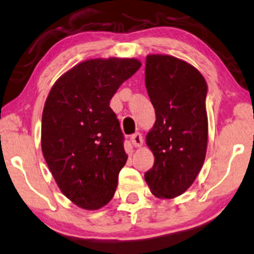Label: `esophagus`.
Segmentation results:
<instances>
[{
  "mask_svg": "<svg viewBox=\"0 0 254 254\" xmlns=\"http://www.w3.org/2000/svg\"><path fill=\"white\" fill-rule=\"evenodd\" d=\"M130 140L134 147H140V146L142 145V135L139 133V132H135V133L131 135Z\"/></svg>",
  "mask_w": 254,
  "mask_h": 254,
  "instance_id": "obj_1",
  "label": "esophagus"
}]
</instances>
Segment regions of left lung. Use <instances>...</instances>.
Instances as JSON below:
<instances>
[{
    "mask_svg": "<svg viewBox=\"0 0 254 254\" xmlns=\"http://www.w3.org/2000/svg\"><path fill=\"white\" fill-rule=\"evenodd\" d=\"M145 84L156 116L146 135L155 160L145 181L155 197L171 199L191 187L205 161L207 84L194 66L169 55L146 57Z\"/></svg>",
    "mask_w": 254,
    "mask_h": 254,
    "instance_id": "8db88e82",
    "label": "left lung"
}]
</instances>
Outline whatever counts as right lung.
<instances>
[{
	"mask_svg": "<svg viewBox=\"0 0 254 254\" xmlns=\"http://www.w3.org/2000/svg\"><path fill=\"white\" fill-rule=\"evenodd\" d=\"M140 66L135 59L87 60L61 76L46 100L44 158L62 193L81 208H101L115 194L127 155L109 102Z\"/></svg>",
	"mask_w": 254,
	"mask_h": 254,
	"instance_id": "1",
	"label": "right lung"
}]
</instances>
